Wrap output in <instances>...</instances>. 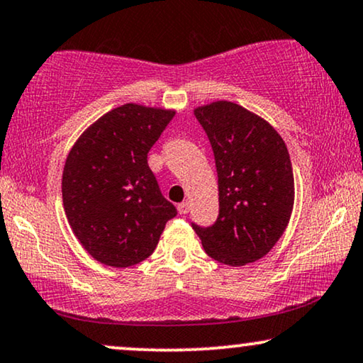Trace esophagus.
<instances>
[{"label": "esophagus", "mask_w": 363, "mask_h": 363, "mask_svg": "<svg viewBox=\"0 0 363 363\" xmlns=\"http://www.w3.org/2000/svg\"><path fill=\"white\" fill-rule=\"evenodd\" d=\"M190 211V203L188 201H183V203L178 205V213L180 215H186Z\"/></svg>", "instance_id": "esophagus-1"}]
</instances>
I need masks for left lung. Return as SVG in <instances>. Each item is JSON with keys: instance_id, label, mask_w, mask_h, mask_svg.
<instances>
[{"instance_id": "left-lung-1", "label": "left lung", "mask_w": 363, "mask_h": 363, "mask_svg": "<svg viewBox=\"0 0 363 363\" xmlns=\"http://www.w3.org/2000/svg\"><path fill=\"white\" fill-rule=\"evenodd\" d=\"M215 155L220 211L211 227L191 223L213 260L242 267L265 257L294 208V170L285 141L255 113L232 101L195 108Z\"/></svg>"}]
</instances>
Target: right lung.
Listing matches in <instances>:
<instances>
[{"instance_id":"right-lung-1","label":"right lung","mask_w":363,"mask_h":363,"mask_svg":"<svg viewBox=\"0 0 363 363\" xmlns=\"http://www.w3.org/2000/svg\"><path fill=\"white\" fill-rule=\"evenodd\" d=\"M173 116V110L126 103L98 118L69 150L61 180L65 213L84 250L103 265L143 262L177 215L147 160Z\"/></svg>"}]
</instances>
